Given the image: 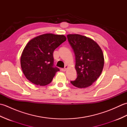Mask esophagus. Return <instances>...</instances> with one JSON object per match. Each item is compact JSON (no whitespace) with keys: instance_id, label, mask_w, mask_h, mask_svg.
<instances>
[{"instance_id":"esophagus-1","label":"esophagus","mask_w":127,"mask_h":127,"mask_svg":"<svg viewBox=\"0 0 127 127\" xmlns=\"http://www.w3.org/2000/svg\"><path fill=\"white\" fill-rule=\"evenodd\" d=\"M67 68H68V66H66V65H65V67H64V68H63V69H62V70L63 71H66V69H67Z\"/></svg>"}]
</instances>
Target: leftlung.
<instances>
[{
    "label": "left lung",
    "mask_w": 127,
    "mask_h": 127,
    "mask_svg": "<svg viewBox=\"0 0 127 127\" xmlns=\"http://www.w3.org/2000/svg\"><path fill=\"white\" fill-rule=\"evenodd\" d=\"M75 55V69L77 76L71 84L77 88H86L98 79L103 69L104 58L97 43L89 37L79 34L67 35Z\"/></svg>",
    "instance_id": "obj_1"
}]
</instances>
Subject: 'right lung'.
Masks as SVG:
<instances>
[{
  "instance_id": "obj_1",
  "label": "right lung",
  "mask_w": 127,
  "mask_h": 127,
  "mask_svg": "<svg viewBox=\"0 0 127 127\" xmlns=\"http://www.w3.org/2000/svg\"><path fill=\"white\" fill-rule=\"evenodd\" d=\"M66 40L63 35L49 33L37 36L28 42L21 57V66L29 81L39 86L51 82L59 71L53 65V52Z\"/></svg>"
}]
</instances>
